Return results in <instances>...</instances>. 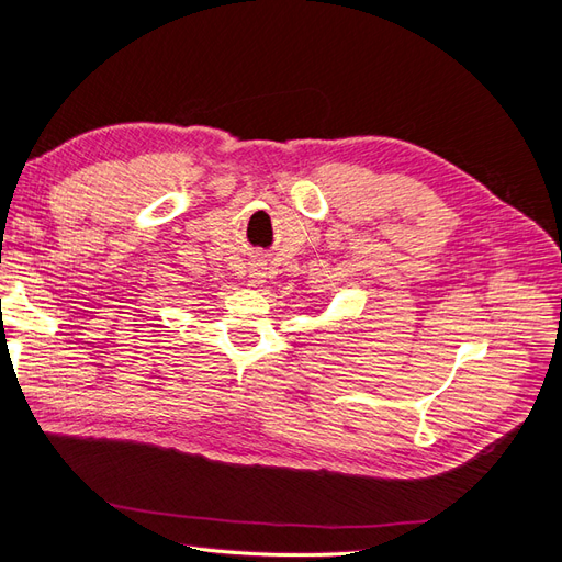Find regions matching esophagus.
<instances>
[{
  "label": "esophagus",
  "mask_w": 562,
  "mask_h": 562,
  "mask_svg": "<svg viewBox=\"0 0 562 562\" xmlns=\"http://www.w3.org/2000/svg\"><path fill=\"white\" fill-rule=\"evenodd\" d=\"M262 277H265V274H262V271H258V269H252V279H255V281H258V283H260V281H262Z\"/></svg>",
  "instance_id": "34e87169"
}]
</instances>
